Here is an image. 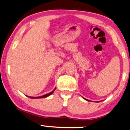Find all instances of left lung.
Masks as SVG:
<instances>
[{"label":"left lung","mask_w":130,"mask_h":130,"mask_svg":"<svg viewBox=\"0 0 130 130\" xmlns=\"http://www.w3.org/2000/svg\"><path fill=\"white\" fill-rule=\"evenodd\" d=\"M85 100H86V101H89V100H88V99H85Z\"/></svg>","instance_id":"obj_1"}]
</instances>
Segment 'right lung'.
I'll return each mask as SVG.
<instances>
[{
	"instance_id": "1",
	"label": "right lung",
	"mask_w": 130,
	"mask_h": 130,
	"mask_svg": "<svg viewBox=\"0 0 130 130\" xmlns=\"http://www.w3.org/2000/svg\"><path fill=\"white\" fill-rule=\"evenodd\" d=\"M55 89H54V90L53 91H52L51 92H50V93H48V94H45V95H43V96H39V97H29V96H26L28 97V98H31V99H39V98H46V97L50 96V95H51V94H52L53 92L54 91Z\"/></svg>"
}]
</instances>
